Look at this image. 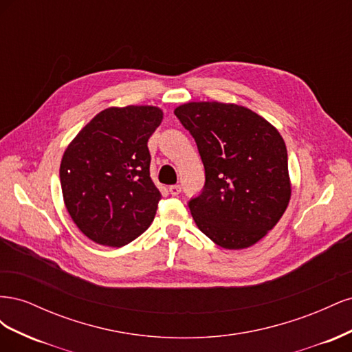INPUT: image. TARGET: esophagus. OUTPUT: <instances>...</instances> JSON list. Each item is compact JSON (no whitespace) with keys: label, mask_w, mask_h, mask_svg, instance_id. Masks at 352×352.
<instances>
[{"label":"esophagus","mask_w":352,"mask_h":352,"mask_svg":"<svg viewBox=\"0 0 352 352\" xmlns=\"http://www.w3.org/2000/svg\"><path fill=\"white\" fill-rule=\"evenodd\" d=\"M180 190H182V188H180V185H172V186L168 188V192L172 194L173 197L179 195V194H180Z\"/></svg>","instance_id":"34e87169"}]
</instances>
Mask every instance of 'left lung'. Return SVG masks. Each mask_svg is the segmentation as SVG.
<instances>
[{"label": "left lung", "instance_id": "obj_1", "mask_svg": "<svg viewBox=\"0 0 352 352\" xmlns=\"http://www.w3.org/2000/svg\"><path fill=\"white\" fill-rule=\"evenodd\" d=\"M175 114L195 140L206 168L204 189L188 204L198 229L226 250L257 243L291 199L283 138L236 104L186 102Z\"/></svg>", "mask_w": 352, "mask_h": 352}]
</instances>
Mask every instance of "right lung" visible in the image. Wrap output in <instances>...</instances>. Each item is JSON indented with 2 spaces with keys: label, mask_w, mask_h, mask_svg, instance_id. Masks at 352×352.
I'll list each match as a JSON object with an SVG mask.
<instances>
[{
  "label": "right lung",
  "mask_w": 352,
  "mask_h": 352,
  "mask_svg": "<svg viewBox=\"0 0 352 352\" xmlns=\"http://www.w3.org/2000/svg\"><path fill=\"white\" fill-rule=\"evenodd\" d=\"M162 120L154 105L105 109L66 148L63 198L91 241L120 248L150 228L162 194L150 176L148 140Z\"/></svg>",
  "instance_id": "right-lung-1"
}]
</instances>
